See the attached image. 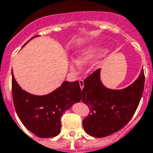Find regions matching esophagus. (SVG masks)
Instances as JSON below:
<instances>
[{"label":"esophagus","mask_w":153,"mask_h":153,"mask_svg":"<svg viewBox=\"0 0 153 153\" xmlns=\"http://www.w3.org/2000/svg\"><path fill=\"white\" fill-rule=\"evenodd\" d=\"M79 82L80 88H81V89H83V87H84V83H83V80L82 79H80L79 80Z\"/></svg>","instance_id":"esophagus-1"}]
</instances>
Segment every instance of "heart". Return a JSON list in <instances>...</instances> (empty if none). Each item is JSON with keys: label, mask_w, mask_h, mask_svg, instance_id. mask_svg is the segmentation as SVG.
<instances>
[{"label": "heart", "mask_w": 153, "mask_h": 153, "mask_svg": "<svg viewBox=\"0 0 153 153\" xmlns=\"http://www.w3.org/2000/svg\"><path fill=\"white\" fill-rule=\"evenodd\" d=\"M102 48L100 47H91L81 51L78 56V60L73 59L70 61V70L78 71L80 68V64H87L93 61L102 53Z\"/></svg>", "instance_id": "heart-1"}]
</instances>
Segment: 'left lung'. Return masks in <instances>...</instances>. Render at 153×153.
<instances>
[{
	"instance_id": "8db88e82",
	"label": "left lung",
	"mask_w": 153,
	"mask_h": 153,
	"mask_svg": "<svg viewBox=\"0 0 153 153\" xmlns=\"http://www.w3.org/2000/svg\"><path fill=\"white\" fill-rule=\"evenodd\" d=\"M101 69L84 80L82 101L91 113L83 120V128L93 137L103 138L119 131L128 123L138 107L144 88L142 69L138 79L123 89H110L100 78Z\"/></svg>"
}]
</instances>
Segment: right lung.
<instances>
[{
	"label": "right lung",
	"mask_w": 153,
	"mask_h": 153,
	"mask_svg": "<svg viewBox=\"0 0 153 153\" xmlns=\"http://www.w3.org/2000/svg\"><path fill=\"white\" fill-rule=\"evenodd\" d=\"M12 95L15 111L23 125L38 137L52 138L60 133L62 115L80 102L81 89L79 81H64L53 92L37 96L22 89L12 71Z\"/></svg>",
	"instance_id": "right-lung-1"
}]
</instances>
